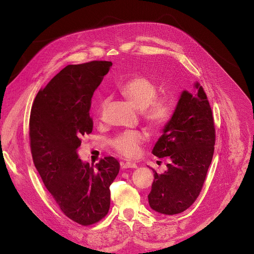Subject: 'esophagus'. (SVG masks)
<instances>
[{"label": "esophagus", "mask_w": 254, "mask_h": 254, "mask_svg": "<svg viewBox=\"0 0 254 254\" xmlns=\"http://www.w3.org/2000/svg\"><path fill=\"white\" fill-rule=\"evenodd\" d=\"M121 167L126 170V168H137V164L133 162H122Z\"/></svg>", "instance_id": "34e87169"}]
</instances>
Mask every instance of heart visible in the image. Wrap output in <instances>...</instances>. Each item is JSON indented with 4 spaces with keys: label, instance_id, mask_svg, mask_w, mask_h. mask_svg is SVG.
Segmentation results:
<instances>
[{
    "label": "heart",
    "instance_id": "obj_1",
    "mask_svg": "<svg viewBox=\"0 0 254 254\" xmlns=\"http://www.w3.org/2000/svg\"><path fill=\"white\" fill-rule=\"evenodd\" d=\"M119 92L134 108L141 111L146 122L157 128L165 127L174 114V101L168 96H157V84L143 75H137L120 84ZM103 103L101 108H103ZM147 141L141 130H125L113 139L112 146L122 157L133 158Z\"/></svg>",
    "mask_w": 254,
    "mask_h": 254
}]
</instances>
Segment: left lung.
<instances>
[{"mask_svg":"<svg viewBox=\"0 0 254 254\" xmlns=\"http://www.w3.org/2000/svg\"><path fill=\"white\" fill-rule=\"evenodd\" d=\"M196 93L183 91L176 110L158 139L153 154L167 157V170H155L152 190L147 195L151 208L163 214L181 213L198 198L212 160L215 129L207 96L199 82Z\"/></svg>","mask_w":254,"mask_h":254,"instance_id":"obj_1","label":"left lung"}]
</instances>
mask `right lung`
Listing matches in <instances>:
<instances>
[{
  "label": "right lung",
  "mask_w": 254,
  "mask_h": 254,
  "mask_svg": "<svg viewBox=\"0 0 254 254\" xmlns=\"http://www.w3.org/2000/svg\"><path fill=\"white\" fill-rule=\"evenodd\" d=\"M111 67L102 61L67 65L39 91L30 113L33 163L61 210L82 226L109 212L110 185L120 168L113 157L94 166L77 155L81 137L93 129V94Z\"/></svg>",
  "instance_id": "add662e5"
}]
</instances>
